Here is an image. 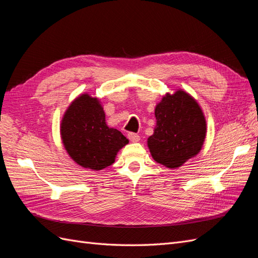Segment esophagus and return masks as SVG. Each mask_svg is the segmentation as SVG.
<instances>
[{
	"instance_id": "obj_1",
	"label": "esophagus",
	"mask_w": 258,
	"mask_h": 258,
	"mask_svg": "<svg viewBox=\"0 0 258 258\" xmlns=\"http://www.w3.org/2000/svg\"><path fill=\"white\" fill-rule=\"evenodd\" d=\"M128 139L131 142H139L140 141V137L137 134H129Z\"/></svg>"
}]
</instances>
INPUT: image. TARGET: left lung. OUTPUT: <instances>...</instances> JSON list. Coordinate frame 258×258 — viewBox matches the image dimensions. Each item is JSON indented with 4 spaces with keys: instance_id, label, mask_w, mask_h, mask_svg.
Returning a JSON list of instances; mask_svg holds the SVG:
<instances>
[{
    "instance_id": "8db88e82",
    "label": "left lung",
    "mask_w": 258,
    "mask_h": 258,
    "mask_svg": "<svg viewBox=\"0 0 258 258\" xmlns=\"http://www.w3.org/2000/svg\"><path fill=\"white\" fill-rule=\"evenodd\" d=\"M155 117L154 134L147 139L155 161L177 169L200 153L207 137V120L190 93L183 89L166 92L155 106Z\"/></svg>"
}]
</instances>
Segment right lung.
I'll return each mask as SVG.
<instances>
[{
	"instance_id": "1",
	"label": "right lung",
	"mask_w": 258,
	"mask_h": 258,
	"mask_svg": "<svg viewBox=\"0 0 258 258\" xmlns=\"http://www.w3.org/2000/svg\"><path fill=\"white\" fill-rule=\"evenodd\" d=\"M60 136L68 155L77 165L100 171L111 166L129 140L107 126L101 101L85 92L68 106L60 122Z\"/></svg>"
}]
</instances>
